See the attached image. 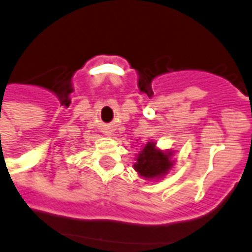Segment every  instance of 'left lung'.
I'll list each match as a JSON object with an SVG mask.
<instances>
[{"instance_id":"obj_1","label":"left lung","mask_w":252,"mask_h":252,"mask_svg":"<svg viewBox=\"0 0 252 252\" xmlns=\"http://www.w3.org/2000/svg\"><path fill=\"white\" fill-rule=\"evenodd\" d=\"M172 165L173 161H171V154L156 150L154 143H148L137 156L135 169L141 176L154 179L165 175Z\"/></svg>"}]
</instances>
